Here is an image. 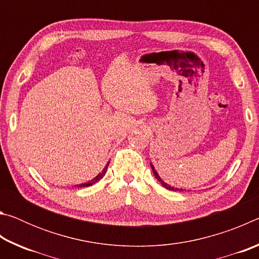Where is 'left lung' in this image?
Instances as JSON below:
<instances>
[{
    "instance_id": "left-lung-1",
    "label": "left lung",
    "mask_w": 259,
    "mask_h": 259,
    "mask_svg": "<svg viewBox=\"0 0 259 259\" xmlns=\"http://www.w3.org/2000/svg\"><path fill=\"white\" fill-rule=\"evenodd\" d=\"M151 168H152V170H153V174H154V176H155V178L157 179V181H159L160 183H161V185L163 186L164 188H166V190H171V191H185V190H183V188H181V190H179V188H177V187H174V186H170L169 184H166V183H164L163 181H162L161 179V177L159 176V174H157V171L155 170V168L154 166H153V164L151 163Z\"/></svg>"
}]
</instances>
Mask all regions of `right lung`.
<instances>
[{"label":"right lung","mask_w":259,"mask_h":259,"mask_svg":"<svg viewBox=\"0 0 259 259\" xmlns=\"http://www.w3.org/2000/svg\"><path fill=\"white\" fill-rule=\"evenodd\" d=\"M109 163V162H108ZM108 163L106 164V166H105V168L103 169V171L100 172L99 175H97V176H96L95 178H93L91 179V181H89V182H87V183H82V184H78V185H75V187H87V186H91V185H94V184H96L97 183L98 181H100V179H102L104 176H105V174H106V170H107V166H108Z\"/></svg>","instance_id":"1"}]
</instances>
